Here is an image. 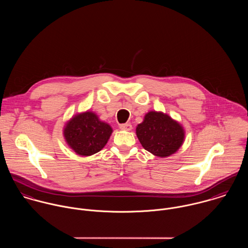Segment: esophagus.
Segmentation results:
<instances>
[{
	"mask_svg": "<svg viewBox=\"0 0 248 248\" xmlns=\"http://www.w3.org/2000/svg\"><path fill=\"white\" fill-rule=\"evenodd\" d=\"M119 128H120L121 130H123V131H131V130L133 129V127H132V125H131L130 123L121 124V125L119 126Z\"/></svg>",
	"mask_w": 248,
	"mask_h": 248,
	"instance_id": "1",
	"label": "esophagus"
}]
</instances>
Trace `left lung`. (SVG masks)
I'll use <instances>...</instances> for the list:
<instances>
[{
	"instance_id": "8db88e82",
	"label": "left lung",
	"mask_w": 248,
	"mask_h": 248,
	"mask_svg": "<svg viewBox=\"0 0 248 248\" xmlns=\"http://www.w3.org/2000/svg\"><path fill=\"white\" fill-rule=\"evenodd\" d=\"M142 147L155 156L167 157L177 153L185 139L181 124L162 111L147 112L136 129Z\"/></svg>"
}]
</instances>
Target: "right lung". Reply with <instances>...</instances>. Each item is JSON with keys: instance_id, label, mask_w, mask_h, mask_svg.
I'll use <instances>...</instances> for the list:
<instances>
[{"instance_id": "1", "label": "right lung", "mask_w": 248, "mask_h": 248, "mask_svg": "<svg viewBox=\"0 0 248 248\" xmlns=\"http://www.w3.org/2000/svg\"><path fill=\"white\" fill-rule=\"evenodd\" d=\"M111 133L112 128L91 110L73 115L63 130L68 146L82 156H90L101 151Z\"/></svg>"}]
</instances>
